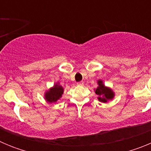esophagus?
I'll list each match as a JSON object with an SVG mask.
<instances>
[{
	"label": "esophagus",
	"mask_w": 151,
	"mask_h": 151,
	"mask_svg": "<svg viewBox=\"0 0 151 151\" xmlns=\"http://www.w3.org/2000/svg\"><path fill=\"white\" fill-rule=\"evenodd\" d=\"M83 82H78V83H77V85H83Z\"/></svg>",
	"instance_id": "34e87169"
}]
</instances>
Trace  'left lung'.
Instances as JSON below:
<instances>
[{"label": "left lung", "instance_id": "1", "mask_svg": "<svg viewBox=\"0 0 151 151\" xmlns=\"http://www.w3.org/2000/svg\"><path fill=\"white\" fill-rule=\"evenodd\" d=\"M98 87L95 90V94L97 95L98 101L103 103H106L114 97V92L111 88L106 87L101 80L97 81Z\"/></svg>", "mask_w": 151, "mask_h": 151}]
</instances>
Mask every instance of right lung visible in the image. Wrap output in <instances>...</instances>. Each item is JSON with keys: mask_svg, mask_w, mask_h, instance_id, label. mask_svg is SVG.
<instances>
[{"mask_svg": "<svg viewBox=\"0 0 151 151\" xmlns=\"http://www.w3.org/2000/svg\"><path fill=\"white\" fill-rule=\"evenodd\" d=\"M63 94V88L60 85L59 83H56L53 87L45 92V98L50 104L55 103L62 97Z\"/></svg>", "mask_w": 151, "mask_h": 151, "instance_id": "add662e5", "label": "right lung"}]
</instances>
